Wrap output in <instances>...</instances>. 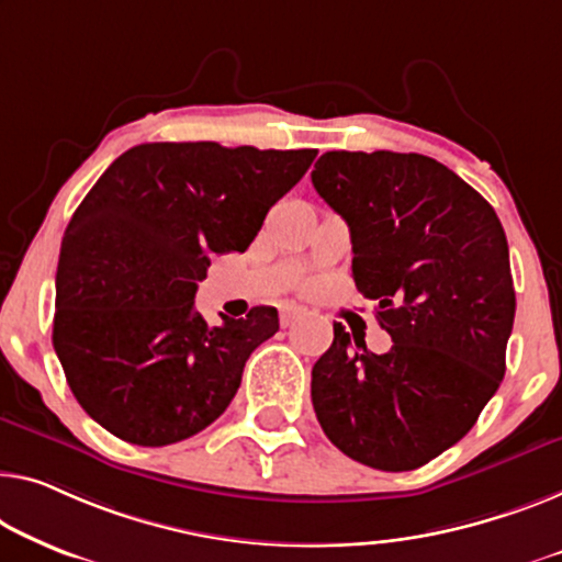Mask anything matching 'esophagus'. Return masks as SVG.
Wrapping results in <instances>:
<instances>
[{
    "label": "esophagus",
    "instance_id": "34e87169",
    "mask_svg": "<svg viewBox=\"0 0 562 562\" xmlns=\"http://www.w3.org/2000/svg\"><path fill=\"white\" fill-rule=\"evenodd\" d=\"M303 315H305L303 307H297V305H282V307H280V323H282V328H290V325H295Z\"/></svg>",
    "mask_w": 562,
    "mask_h": 562
}]
</instances>
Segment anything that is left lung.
Returning a JSON list of instances; mask_svg holds the SVG:
<instances>
[{"mask_svg": "<svg viewBox=\"0 0 562 562\" xmlns=\"http://www.w3.org/2000/svg\"><path fill=\"white\" fill-rule=\"evenodd\" d=\"M313 187L346 220L353 280L391 335L371 353L333 325L313 406L342 454L383 472L424 467L472 429L505 375L515 288L487 199L422 154L328 150Z\"/></svg>", "mask_w": 562, "mask_h": 562, "instance_id": "1", "label": "left lung"}]
</instances>
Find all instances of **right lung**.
<instances>
[{"label": "right lung", "mask_w": 562, "mask_h": 562, "mask_svg": "<svg viewBox=\"0 0 562 562\" xmlns=\"http://www.w3.org/2000/svg\"><path fill=\"white\" fill-rule=\"evenodd\" d=\"M315 148L140 144L108 166L67 224L53 346L90 418L123 441L166 447L216 422L278 310H194L209 257L245 252Z\"/></svg>", "instance_id": "right-lung-1"}]
</instances>
